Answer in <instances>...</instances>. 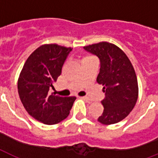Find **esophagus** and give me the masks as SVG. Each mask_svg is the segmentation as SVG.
Returning a JSON list of instances; mask_svg holds the SVG:
<instances>
[{
  "mask_svg": "<svg viewBox=\"0 0 158 158\" xmlns=\"http://www.w3.org/2000/svg\"><path fill=\"white\" fill-rule=\"evenodd\" d=\"M80 98L84 99V100H85V101H87L88 102H91V99L89 98V97H81Z\"/></svg>",
  "mask_w": 158,
  "mask_h": 158,
  "instance_id": "34e87169",
  "label": "esophagus"
}]
</instances>
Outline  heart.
<instances>
[{
  "label": "heart",
  "instance_id": "b5f03b06",
  "mask_svg": "<svg viewBox=\"0 0 158 158\" xmlns=\"http://www.w3.org/2000/svg\"><path fill=\"white\" fill-rule=\"evenodd\" d=\"M91 58H94V57H93V56H86V57H84V60L91 59Z\"/></svg>",
  "mask_w": 158,
  "mask_h": 158
}]
</instances>
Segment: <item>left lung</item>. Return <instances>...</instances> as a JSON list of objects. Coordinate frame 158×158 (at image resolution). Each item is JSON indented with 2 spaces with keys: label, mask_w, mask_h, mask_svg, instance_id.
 Wrapping results in <instances>:
<instances>
[{
  "label": "left lung",
  "mask_w": 158,
  "mask_h": 158,
  "mask_svg": "<svg viewBox=\"0 0 158 158\" xmlns=\"http://www.w3.org/2000/svg\"><path fill=\"white\" fill-rule=\"evenodd\" d=\"M100 60L97 82L103 86L105 98L101 102L103 112L98 118L103 125H112L125 119L136 104L139 95L135 69L125 53L107 42L84 47Z\"/></svg>",
  "instance_id": "1"
}]
</instances>
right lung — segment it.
<instances>
[{
  "mask_svg": "<svg viewBox=\"0 0 158 158\" xmlns=\"http://www.w3.org/2000/svg\"><path fill=\"white\" fill-rule=\"evenodd\" d=\"M71 48L45 44L28 56L18 79V93L25 110L35 120L55 125L69 115L76 98L51 94L61 74L62 66Z\"/></svg>",
  "mask_w": 158,
  "mask_h": 158,
  "instance_id": "obj_1",
  "label": "right lung"
}]
</instances>
